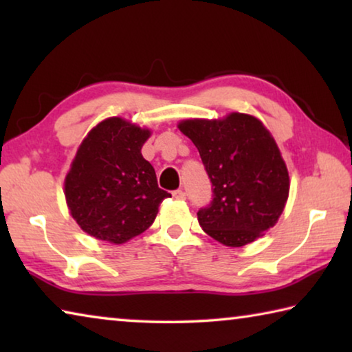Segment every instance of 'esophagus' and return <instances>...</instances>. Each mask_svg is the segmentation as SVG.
Listing matches in <instances>:
<instances>
[{
  "label": "esophagus",
  "instance_id": "34e87169",
  "mask_svg": "<svg viewBox=\"0 0 352 352\" xmlns=\"http://www.w3.org/2000/svg\"><path fill=\"white\" fill-rule=\"evenodd\" d=\"M172 195H174V197L178 199V200H184V199H186V190L177 189V190H174V192H172Z\"/></svg>",
  "mask_w": 352,
  "mask_h": 352
}]
</instances>
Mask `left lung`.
<instances>
[{
	"instance_id": "8db88e82",
	"label": "left lung",
	"mask_w": 352,
	"mask_h": 352,
	"mask_svg": "<svg viewBox=\"0 0 352 352\" xmlns=\"http://www.w3.org/2000/svg\"><path fill=\"white\" fill-rule=\"evenodd\" d=\"M178 129L199 148L212 184V200L197 212L205 233L242 247L272 228L289 197V172L259 119L231 113L219 121L188 119Z\"/></svg>"
}]
</instances>
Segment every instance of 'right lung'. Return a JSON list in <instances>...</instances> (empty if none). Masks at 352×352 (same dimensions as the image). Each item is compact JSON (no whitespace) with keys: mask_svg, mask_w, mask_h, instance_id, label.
I'll return each mask as SVG.
<instances>
[{"mask_svg":"<svg viewBox=\"0 0 352 352\" xmlns=\"http://www.w3.org/2000/svg\"><path fill=\"white\" fill-rule=\"evenodd\" d=\"M148 136L147 129L109 118L82 141L65 178V197L85 233L111 243L127 242L153 223L160 204L170 197L142 158Z\"/></svg>","mask_w":352,"mask_h":352,"instance_id":"add662e5","label":"right lung"}]
</instances>
